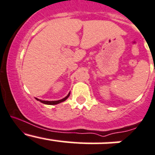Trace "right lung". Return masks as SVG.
I'll list each match as a JSON object with an SVG mask.
<instances>
[{
  "instance_id": "right-lung-1",
  "label": "right lung",
  "mask_w": 155,
  "mask_h": 155,
  "mask_svg": "<svg viewBox=\"0 0 155 155\" xmlns=\"http://www.w3.org/2000/svg\"><path fill=\"white\" fill-rule=\"evenodd\" d=\"M69 96H70V93H68V94L67 95L65 98H63V99H60V100H57V101H44V100H41V99H38V98H35V99H36L38 101H40L41 102H42V103L46 104V105H57V104L61 103V102H64V101L66 100V99L69 97Z\"/></svg>"
}]
</instances>
